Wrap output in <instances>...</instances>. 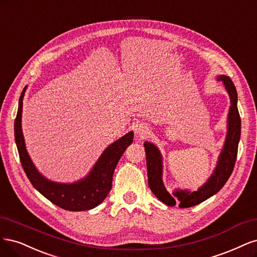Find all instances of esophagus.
Masks as SVG:
<instances>
[{
	"label": "esophagus",
	"mask_w": 257,
	"mask_h": 257,
	"mask_svg": "<svg viewBox=\"0 0 257 257\" xmlns=\"http://www.w3.org/2000/svg\"><path fill=\"white\" fill-rule=\"evenodd\" d=\"M135 132L139 138L144 139L148 135V128L146 127V125H144V123H137V126L135 128Z\"/></svg>",
	"instance_id": "1"
}]
</instances>
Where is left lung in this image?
I'll return each mask as SVG.
<instances>
[{
    "label": "left lung",
    "instance_id": "left-lung-1",
    "mask_svg": "<svg viewBox=\"0 0 257 257\" xmlns=\"http://www.w3.org/2000/svg\"><path fill=\"white\" fill-rule=\"evenodd\" d=\"M219 81L224 83L230 97V107L228 113V130L224 147L220 155L219 162L212 176L207 183L201 187L197 191H175V195L179 200L178 207L180 208H188L197 204H200L213 194H216L220 189L226 184L230 174L233 173L235 162L238 153V144L240 140V132H241V119L237 107V90L230 78L226 76H220ZM146 153V165L148 175V186H150L153 193L159 200L168 206H175V197L171 195L165 189L162 181V160L161 155L154 144L150 142L144 143Z\"/></svg>",
    "mask_w": 257,
    "mask_h": 257
}]
</instances>
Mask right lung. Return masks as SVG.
<instances>
[{
	"label": "right lung",
	"instance_id": "obj_1",
	"mask_svg": "<svg viewBox=\"0 0 257 257\" xmlns=\"http://www.w3.org/2000/svg\"><path fill=\"white\" fill-rule=\"evenodd\" d=\"M24 92H26V87L21 93L18 113L15 119V140L22 168L28 178L37 191L51 203L65 210L83 211L95 208L96 206L102 203L106 195L109 194L112 188L114 170L123 152L132 143L134 132L130 131L129 134L107 147L85 179L70 185L52 183L40 175L26 150V143H24L21 129L22 99Z\"/></svg>",
	"mask_w": 257,
	"mask_h": 257
}]
</instances>
